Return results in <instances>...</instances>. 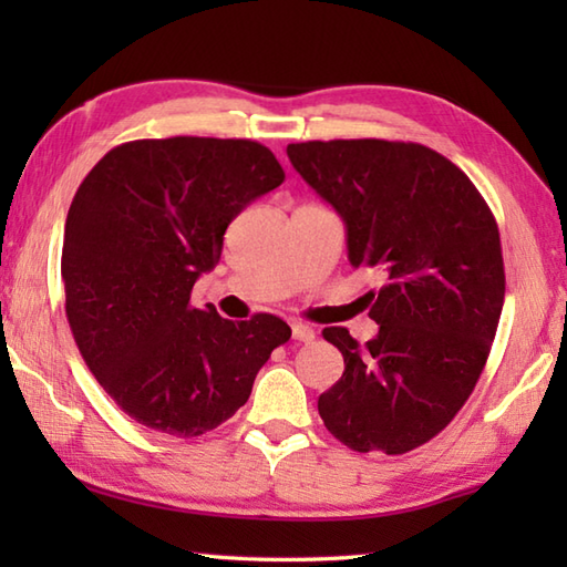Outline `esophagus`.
<instances>
[{"mask_svg":"<svg viewBox=\"0 0 567 567\" xmlns=\"http://www.w3.org/2000/svg\"><path fill=\"white\" fill-rule=\"evenodd\" d=\"M292 339L299 343H311L315 341V329L307 327V323H292Z\"/></svg>","mask_w":567,"mask_h":567,"instance_id":"esophagus-1","label":"esophagus"}]
</instances>
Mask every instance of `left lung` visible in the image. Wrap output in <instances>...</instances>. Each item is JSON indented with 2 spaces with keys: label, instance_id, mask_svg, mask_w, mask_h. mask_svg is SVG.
<instances>
[{
  "label": "left lung",
  "instance_id": "1",
  "mask_svg": "<svg viewBox=\"0 0 567 567\" xmlns=\"http://www.w3.org/2000/svg\"><path fill=\"white\" fill-rule=\"evenodd\" d=\"M305 183L346 224L353 268L388 277L370 319L375 339L323 329L346 370L319 396L348 449L400 455L451 424L475 390L504 305L499 228L470 177L421 143H290Z\"/></svg>",
  "mask_w": 567,
  "mask_h": 567
}]
</instances>
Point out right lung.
<instances>
[{
  "mask_svg": "<svg viewBox=\"0 0 567 567\" xmlns=\"http://www.w3.org/2000/svg\"><path fill=\"white\" fill-rule=\"evenodd\" d=\"M285 179L246 138H143L112 148L70 204L60 272L75 343L106 394L138 424L195 439L248 402L290 327L221 319L189 305L221 258L228 224Z\"/></svg>",
  "mask_w": 567,
  "mask_h": 567,
  "instance_id": "add662e5",
  "label": "right lung"
}]
</instances>
